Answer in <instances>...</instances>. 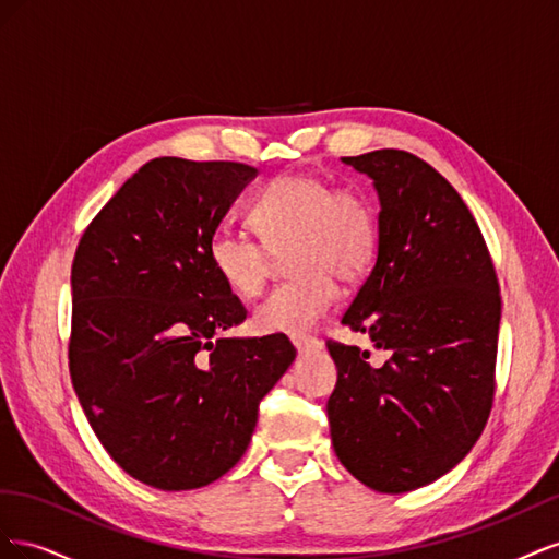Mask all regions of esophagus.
<instances>
[{"instance_id": "esophagus-1", "label": "esophagus", "mask_w": 559, "mask_h": 559, "mask_svg": "<svg viewBox=\"0 0 559 559\" xmlns=\"http://www.w3.org/2000/svg\"><path fill=\"white\" fill-rule=\"evenodd\" d=\"M292 343L298 354H312V352L321 349V343L317 341V337H310V335H294Z\"/></svg>"}]
</instances>
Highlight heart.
<instances>
[{
  "mask_svg": "<svg viewBox=\"0 0 559 559\" xmlns=\"http://www.w3.org/2000/svg\"><path fill=\"white\" fill-rule=\"evenodd\" d=\"M249 222L261 242L235 230H216L210 263L228 292L253 298L267 280L273 253H284L294 275L253 310L261 333L312 331L337 298L335 280L357 282L373 263L378 222L368 198L335 189L312 175H282L270 181L251 205Z\"/></svg>",
  "mask_w": 559,
  "mask_h": 559,
  "instance_id": "heart-1",
  "label": "heart"
}]
</instances>
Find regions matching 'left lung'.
<instances>
[{
    "instance_id": "obj_1",
    "label": "left lung",
    "mask_w": 559,
    "mask_h": 559,
    "mask_svg": "<svg viewBox=\"0 0 559 559\" xmlns=\"http://www.w3.org/2000/svg\"><path fill=\"white\" fill-rule=\"evenodd\" d=\"M373 181L378 259L343 324L389 354L329 343L337 382L326 413L341 464L401 495L460 464L495 396L501 296L483 233L445 177L408 151L341 158Z\"/></svg>"
}]
</instances>
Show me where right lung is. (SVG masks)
Segmentation results:
<instances>
[{"instance_id": "1", "label": "right lung", "mask_w": 559, "mask_h": 559, "mask_svg": "<svg viewBox=\"0 0 559 559\" xmlns=\"http://www.w3.org/2000/svg\"><path fill=\"white\" fill-rule=\"evenodd\" d=\"M257 175L242 163L151 160L76 249L74 392L111 460L165 492L205 487L240 462L261 399L296 359L282 333L222 335L247 310L216 277L210 240Z\"/></svg>"}]
</instances>
